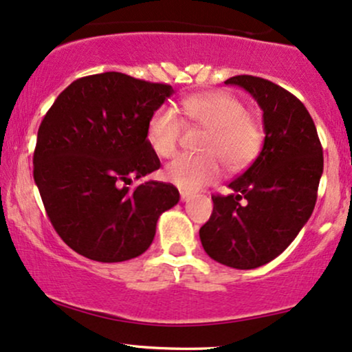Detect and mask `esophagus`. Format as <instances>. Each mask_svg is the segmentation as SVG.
<instances>
[{
    "label": "esophagus",
    "mask_w": 352,
    "mask_h": 352,
    "mask_svg": "<svg viewBox=\"0 0 352 352\" xmlns=\"http://www.w3.org/2000/svg\"><path fill=\"white\" fill-rule=\"evenodd\" d=\"M190 199H192V196H190L189 192H184V190H181V201H183V202H189Z\"/></svg>",
    "instance_id": "obj_1"
}]
</instances>
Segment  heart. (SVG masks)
Here are the masks:
<instances>
[{
    "mask_svg": "<svg viewBox=\"0 0 352 352\" xmlns=\"http://www.w3.org/2000/svg\"><path fill=\"white\" fill-rule=\"evenodd\" d=\"M183 114L189 122L209 130L202 143L206 155H181L166 166V177L186 192H194L215 181L220 162L230 171L245 168L258 156L263 145V129L246 114L240 99L223 91L192 94L183 99ZM183 120L175 107L163 106L151 114L146 138L155 153L171 158L179 145Z\"/></svg>",
    "mask_w": 352,
    "mask_h": 352,
    "instance_id": "heart-1",
    "label": "heart"
}]
</instances>
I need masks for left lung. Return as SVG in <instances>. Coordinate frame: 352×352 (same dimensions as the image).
Returning a JSON list of instances; mask_svg holds the SVG:
<instances>
[{"instance_id":"obj_1","label":"left lung","mask_w":352,"mask_h":352,"mask_svg":"<svg viewBox=\"0 0 352 352\" xmlns=\"http://www.w3.org/2000/svg\"><path fill=\"white\" fill-rule=\"evenodd\" d=\"M225 85L254 98L266 137L253 164L228 184L233 194L212 196L214 210L199 236L217 263L254 269L277 258L309 222L323 148L309 111L289 91L250 75L228 78Z\"/></svg>"}]
</instances>
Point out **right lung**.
Wrapping results in <instances>:
<instances>
[{
    "label": "right lung",
    "mask_w": 352,
    "mask_h": 352,
    "mask_svg": "<svg viewBox=\"0 0 352 352\" xmlns=\"http://www.w3.org/2000/svg\"><path fill=\"white\" fill-rule=\"evenodd\" d=\"M175 93L107 72L73 81L43 117L34 181L55 232L73 251L120 263L150 248L160 215L179 202L173 184L138 181L160 168L146 138L151 114Z\"/></svg>",
    "instance_id": "obj_1"
}]
</instances>
